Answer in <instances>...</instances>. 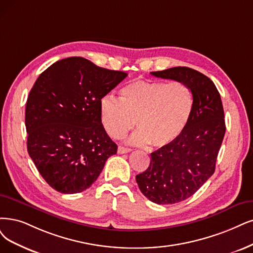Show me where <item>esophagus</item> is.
<instances>
[{
    "instance_id": "esophagus-1",
    "label": "esophagus",
    "mask_w": 253,
    "mask_h": 253,
    "mask_svg": "<svg viewBox=\"0 0 253 253\" xmlns=\"http://www.w3.org/2000/svg\"><path fill=\"white\" fill-rule=\"evenodd\" d=\"M131 151V149L130 148H127V147H123V146H119L118 148V153L120 154H124V153H128Z\"/></svg>"
}]
</instances>
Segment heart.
<instances>
[{"instance_id":"heart-1","label":"heart","mask_w":253,"mask_h":253,"mask_svg":"<svg viewBox=\"0 0 253 253\" xmlns=\"http://www.w3.org/2000/svg\"><path fill=\"white\" fill-rule=\"evenodd\" d=\"M194 106L193 90L182 81L136 80L121 88L120 100L103 97L100 116L111 137L125 135L136 121L138 131L131 142L161 148L174 142L184 131Z\"/></svg>"}]
</instances>
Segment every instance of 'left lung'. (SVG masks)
Masks as SVG:
<instances>
[{
    "instance_id": "8db88e82",
    "label": "left lung",
    "mask_w": 253,
    "mask_h": 253,
    "mask_svg": "<svg viewBox=\"0 0 253 253\" xmlns=\"http://www.w3.org/2000/svg\"><path fill=\"white\" fill-rule=\"evenodd\" d=\"M151 75L186 83L195 99L193 116L184 131L152 152L148 169L135 177L149 200L174 204L193 196L213 174L226 130L224 110L216 85L198 71L176 67Z\"/></svg>"
}]
</instances>
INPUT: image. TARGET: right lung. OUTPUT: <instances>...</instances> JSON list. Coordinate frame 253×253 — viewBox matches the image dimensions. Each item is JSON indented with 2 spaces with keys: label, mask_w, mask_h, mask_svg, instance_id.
<instances>
[{
  "label": "right lung",
  "mask_w": 253,
  "mask_h": 253,
  "mask_svg": "<svg viewBox=\"0 0 253 253\" xmlns=\"http://www.w3.org/2000/svg\"><path fill=\"white\" fill-rule=\"evenodd\" d=\"M127 74L82 57L56 61L28 96L27 149L51 188L62 194L88 189L118 146L101 122L100 100Z\"/></svg>",
  "instance_id": "1"
}]
</instances>
